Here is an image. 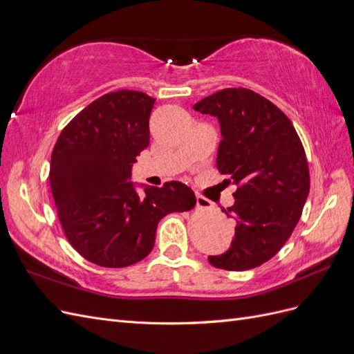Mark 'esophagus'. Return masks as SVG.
I'll list each match as a JSON object with an SVG mask.
<instances>
[{"mask_svg": "<svg viewBox=\"0 0 354 354\" xmlns=\"http://www.w3.org/2000/svg\"><path fill=\"white\" fill-rule=\"evenodd\" d=\"M196 208L198 209H209L211 208V201L203 196H196Z\"/></svg>", "mask_w": 354, "mask_h": 354, "instance_id": "obj_1", "label": "esophagus"}]
</instances>
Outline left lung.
<instances>
[{
  "label": "left lung",
  "mask_w": 354,
  "mask_h": 354,
  "mask_svg": "<svg viewBox=\"0 0 354 354\" xmlns=\"http://www.w3.org/2000/svg\"><path fill=\"white\" fill-rule=\"evenodd\" d=\"M194 109L217 116V168L238 186L234 203L223 209L234 221V238L208 261L230 272L254 269L281 251L301 217L310 190L303 143L289 118L248 88H224Z\"/></svg>",
  "instance_id": "1"
}]
</instances>
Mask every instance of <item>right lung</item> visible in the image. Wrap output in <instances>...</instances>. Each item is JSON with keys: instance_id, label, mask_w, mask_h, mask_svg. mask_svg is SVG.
I'll return each mask as SVG.
<instances>
[{"instance_id": "right-lung-1", "label": "right lung", "mask_w": 354, "mask_h": 354, "mask_svg": "<svg viewBox=\"0 0 354 354\" xmlns=\"http://www.w3.org/2000/svg\"><path fill=\"white\" fill-rule=\"evenodd\" d=\"M155 99L142 91L102 95L63 128L51 153L50 187L69 243L102 267H127L149 255L169 212L195 207L180 181L136 192L131 167L149 146Z\"/></svg>"}]
</instances>
